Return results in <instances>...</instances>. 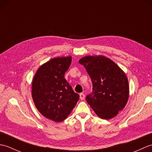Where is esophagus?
Masks as SVG:
<instances>
[{
	"instance_id": "esophagus-1",
	"label": "esophagus",
	"mask_w": 152,
	"mask_h": 152,
	"mask_svg": "<svg viewBox=\"0 0 152 152\" xmlns=\"http://www.w3.org/2000/svg\"><path fill=\"white\" fill-rule=\"evenodd\" d=\"M80 98L81 100H83L85 99V95L83 93H80Z\"/></svg>"
}]
</instances>
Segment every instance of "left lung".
<instances>
[{
	"instance_id": "obj_1",
	"label": "left lung",
	"mask_w": 152,
	"mask_h": 152,
	"mask_svg": "<svg viewBox=\"0 0 152 152\" xmlns=\"http://www.w3.org/2000/svg\"><path fill=\"white\" fill-rule=\"evenodd\" d=\"M79 63L85 67L93 84L87 102L101 118L115 117L128 101L129 88L126 74L114 61L102 56H86Z\"/></svg>"
}]
</instances>
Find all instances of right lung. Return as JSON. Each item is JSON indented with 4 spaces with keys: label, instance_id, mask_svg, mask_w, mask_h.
I'll return each instance as SVG.
<instances>
[{
    "label": "right lung",
    "instance_id": "obj_1",
    "mask_svg": "<svg viewBox=\"0 0 152 152\" xmlns=\"http://www.w3.org/2000/svg\"><path fill=\"white\" fill-rule=\"evenodd\" d=\"M72 57H55L42 64L34 75L32 96L38 110L56 122L65 119L79 100L80 95L64 78Z\"/></svg>",
    "mask_w": 152,
    "mask_h": 152
}]
</instances>
